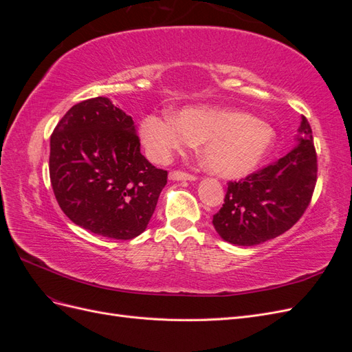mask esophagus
Here are the masks:
<instances>
[{"instance_id": "1", "label": "esophagus", "mask_w": 352, "mask_h": 352, "mask_svg": "<svg viewBox=\"0 0 352 352\" xmlns=\"http://www.w3.org/2000/svg\"><path fill=\"white\" fill-rule=\"evenodd\" d=\"M168 177L170 180H195L197 179L195 175L182 172V170H173V172H170Z\"/></svg>"}]
</instances>
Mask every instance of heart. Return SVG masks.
Instances as JSON below:
<instances>
[{
    "instance_id": "heart-1",
    "label": "heart",
    "mask_w": 352,
    "mask_h": 352,
    "mask_svg": "<svg viewBox=\"0 0 352 352\" xmlns=\"http://www.w3.org/2000/svg\"><path fill=\"white\" fill-rule=\"evenodd\" d=\"M148 154L166 163L201 142L208 172L221 177H242L265 158L274 142L272 127L252 116L221 107H186L175 116L150 114L141 123Z\"/></svg>"
}]
</instances>
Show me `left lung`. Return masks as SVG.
Instances as JSON below:
<instances>
[{
    "label": "left lung",
    "instance_id": "obj_1",
    "mask_svg": "<svg viewBox=\"0 0 352 352\" xmlns=\"http://www.w3.org/2000/svg\"><path fill=\"white\" fill-rule=\"evenodd\" d=\"M317 182L311 126L301 117L291 153L241 180H230L212 225L226 242L251 247L289 230L310 206Z\"/></svg>",
    "mask_w": 352,
    "mask_h": 352
}]
</instances>
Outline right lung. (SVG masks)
Instances as JSON below:
<instances>
[{
  "label": "right lung",
  "instance_id": "add662e5",
  "mask_svg": "<svg viewBox=\"0 0 352 352\" xmlns=\"http://www.w3.org/2000/svg\"><path fill=\"white\" fill-rule=\"evenodd\" d=\"M50 146L52 190L74 225L119 241L141 235L167 170L141 154L131 116L109 98L85 100L61 117Z\"/></svg>",
  "mask_w": 352,
  "mask_h": 352
}]
</instances>
